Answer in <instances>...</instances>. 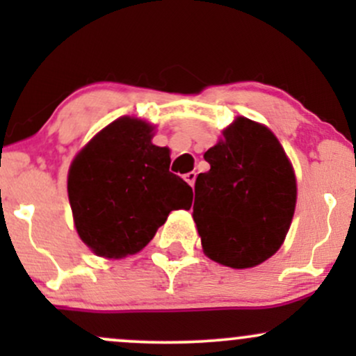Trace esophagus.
<instances>
[{"label": "esophagus", "instance_id": "34e87169", "mask_svg": "<svg viewBox=\"0 0 356 356\" xmlns=\"http://www.w3.org/2000/svg\"><path fill=\"white\" fill-rule=\"evenodd\" d=\"M184 179H186V181L189 182L192 187H194V184H195V172H194V170H192V172H187L186 175H184Z\"/></svg>", "mask_w": 356, "mask_h": 356}]
</instances>
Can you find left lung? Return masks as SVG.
Listing matches in <instances>:
<instances>
[{
	"mask_svg": "<svg viewBox=\"0 0 356 356\" xmlns=\"http://www.w3.org/2000/svg\"><path fill=\"white\" fill-rule=\"evenodd\" d=\"M204 159L195 179L192 218L202 249L216 263L252 268L271 257L288 234L296 179L275 134L239 117Z\"/></svg>",
	"mask_w": 356,
	"mask_h": 356,
	"instance_id": "8db88e82",
	"label": "left lung"
}]
</instances>
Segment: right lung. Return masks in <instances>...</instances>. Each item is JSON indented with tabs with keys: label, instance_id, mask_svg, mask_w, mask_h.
Returning a JSON list of instances; mask_svg holds the SVG:
<instances>
[{
	"label": "right lung",
	"instance_id": "right-lung-1",
	"mask_svg": "<svg viewBox=\"0 0 356 356\" xmlns=\"http://www.w3.org/2000/svg\"><path fill=\"white\" fill-rule=\"evenodd\" d=\"M150 138L145 122L118 118L73 161L68 199L79 236L95 254H136L170 211L191 207L192 189L169 170V149Z\"/></svg>",
	"mask_w": 356,
	"mask_h": 356
}]
</instances>
